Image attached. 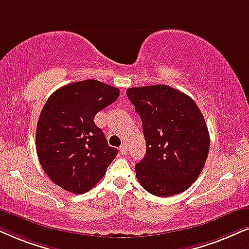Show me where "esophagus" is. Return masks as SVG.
Instances as JSON below:
<instances>
[{
  "mask_svg": "<svg viewBox=\"0 0 249 249\" xmlns=\"http://www.w3.org/2000/svg\"><path fill=\"white\" fill-rule=\"evenodd\" d=\"M119 152H121L122 155H126V154H127V146H126V144H122L121 148H119Z\"/></svg>",
  "mask_w": 249,
  "mask_h": 249,
  "instance_id": "1",
  "label": "esophagus"
}]
</instances>
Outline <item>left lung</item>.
Returning a JSON list of instances; mask_svg holds the SVG:
<instances>
[{"label":"left lung","instance_id":"1","mask_svg":"<svg viewBox=\"0 0 249 249\" xmlns=\"http://www.w3.org/2000/svg\"><path fill=\"white\" fill-rule=\"evenodd\" d=\"M128 100L142 121L146 154L135 164L144 190L166 197L182 193L202 171L210 138L199 107L166 85L132 87Z\"/></svg>","mask_w":249,"mask_h":249}]
</instances>
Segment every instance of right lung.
I'll return each mask as SVG.
<instances>
[{"label": "right lung", "mask_w": 249, "mask_h": 249, "mask_svg": "<svg viewBox=\"0 0 249 249\" xmlns=\"http://www.w3.org/2000/svg\"><path fill=\"white\" fill-rule=\"evenodd\" d=\"M119 96L117 87L87 79L55 90L43 106L36 146L43 171L59 187L86 193L101 180L118 150L94 123Z\"/></svg>", "instance_id": "right-lung-1"}]
</instances>
